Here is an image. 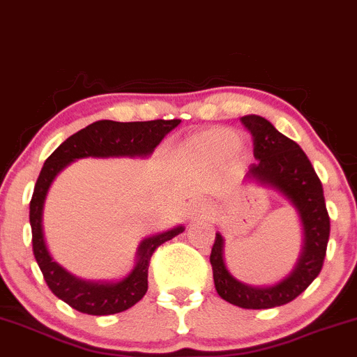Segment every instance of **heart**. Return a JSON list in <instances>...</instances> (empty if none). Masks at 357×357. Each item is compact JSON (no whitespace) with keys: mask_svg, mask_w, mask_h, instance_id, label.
<instances>
[{"mask_svg":"<svg viewBox=\"0 0 357 357\" xmlns=\"http://www.w3.org/2000/svg\"><path fill=\"white\" fill-rule=\"evenodd\" d=\"M241 144V136L233 129H211L203 132L190 144L192 153L206 155H227L235 153Z\"/></svg>","mask_w":357,"mask_h":357,"instance_id":"heart-1","label":"heart"}]
</instances>
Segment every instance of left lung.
<instances>
[{
    "instance_id": "obj_1",
    "label": "left lung",
    "mask_w": 357,
    "mask_h": 357,
    "mask_svg": "<svg viewBox=\"0 0 357 357\" xmlns=\"http://www.w3.org/2000/svg\"><path fill=\"white\" fill-rule=\"evenodd\" d=\"M253 137V155L247 178L272 184L294 203L304 225L305 245L296 270L273 287H250L235 280L223 261V238L216 233L211 248L215 287L223 301L241 309H272L292 302L321 273L331 233V218L324 199L322 183L314 166L297 142L280 134L267 119L245 116L240 119Z\"/></svg>"
}]
</instances>
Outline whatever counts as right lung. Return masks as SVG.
Returning a JSON list of instances; mask_svg holds the SVG:
<instances>
[{"label":"right lung","instance_id":"right-lung-1","mask_svg":"<svg viewBox=\"0 0 357 357\" xmlns=\"http://www.w3.org/2000/svg\"><path fill=\"white\" fill-rule=\"evenodd\" d=\"M179 119H155L147 122H114L97 121L70 136L63 144L56 147L48 155L36 179L33 196L30 202V225H31V243L33 255L40 270H42L48 289L60 301L73 307L79 312L89 315H110L137 304L147 292V272L153 253L174 238L184 228L178 227L174 230L159 233V235L146 238L139 247L137 267L129 277L116 284H93L75 278L56 261L52 260L47 245L43 240L42 230V210L45 195L48 186L56 174L68 162L79 158H109V155H147L154 147L165 139L169 130L179 124Z\"/></svg>","mask_w":357,"mask_h":357}]
</instances>
